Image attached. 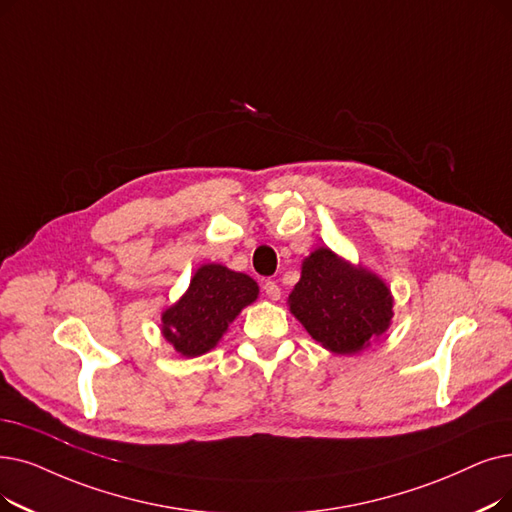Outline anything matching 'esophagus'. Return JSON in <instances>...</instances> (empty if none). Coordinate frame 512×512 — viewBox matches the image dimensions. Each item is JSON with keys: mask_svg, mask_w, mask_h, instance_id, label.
Returning <instances> with one entry per match:
<instances>
[{"mask_svg": "<svg viewBox=\"0 0 512 512\" xmlns=\"http://www.w3.org/2000/svg\"><path fill=\"white\" fill-rule=\"evenodd\" d=\"M263 293L268 295L272 301H278L280 295H282V293H280V286H278L274 280H268V282L263 284Z\"/></svg>", "mask_w": 512, "mask_h": 512, "instance_id": "esophagus-1", "label": "esophagus"}]
</instances>
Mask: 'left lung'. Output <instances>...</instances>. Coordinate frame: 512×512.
I'll return each instance as SVG.
<instances>
[{"instance_id": "obj_1", "label": "left lung", "mask_w": 512, "mask_h": 512, "mask_svg": "<svg viewBox=\"0 0 512 512\" xmlns=\"http://www.w3.org/2000/svg\"><path fill=\"white\" fill-rule=\"evenodd\" d=\"M288 305L311 339L341 355L381 337L393 316L385 282L328 249H318L303 261Z\"/></svg>"}]
</instances>
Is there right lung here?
Listing matches in <instances>:
<instances>
[{
	"mask_svg": "<svg viewBox=\"0 0 512 512\" xmlns=\"http://www.w3.org/2000/svg\"><path fill=\"white\" fill-rule=\"evenodd\" d=\"M257 282L224 265H203L188 293L163 314L165 339L188 358L217 345L244 305L257 299Z\"/></svg>",
	"mask_w": 512,
	"mask_h": 512,
	"instance_id": "obj_1",
	"label": "right lung"
}]
</instances>
